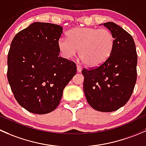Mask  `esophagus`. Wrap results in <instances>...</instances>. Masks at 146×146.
Listing matches in <instances>:
<instances>
[{"label": "esophagus", "instance_id": "1", "mask_svg": "<svg viewBox=\"0 0 146 146\" xmlns=\"http://www.w3.org/2000/svg\"><path fill=\"white\" fill-rule=\"evenodd\" d=\"M76 68H77V72H82V67H81V66L76 65Z\"/></svg>", "mask_w": 146, "mask_h": 146}]
</instances>
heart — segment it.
I'll return each instance as SVG.
<instances>
[{
	"label": "heart",
	"instance_id": "heart-1",
	"mask_svg": "<svg viewBox=\"0 0 146 146\" xmlns=\"http://www.w3.org/2000/svg\"><path fill=\"white\" fill-rule=\"evenodd\" d=\"M67 39L61 38L58 42L62 56L72 58L79 50V58L88 67H97L106 62L115 42L110 30L92 27L72 29L67 33Z\"/></svg>",
	"mask_w": 146,
	"mask_h": 146
}]
</instances>
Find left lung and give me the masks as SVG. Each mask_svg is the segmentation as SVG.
I'll return each mask as SVG.
<instances>
[{
    "label": "left lung",
    "instance_id": "1",
    "mask_svg": "<svg viewBox=\"0 0 146 146\" xmlns=\"http://www.w3.org/2000/svg\"><path fill=\"white\" fill-rule=\"evenodd\" d=\"M112 31L115 46L108 60L84 68V91L88 104L100 112H113L129 101L137 79V53L131 36L114 22L103 24Z\"/></svg>",
    "mask_w": 146,
    "mask_h": 146
}]
</instances>
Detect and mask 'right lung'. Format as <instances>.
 <instances>
[{"mask_svg": "<svg viewBox=\"0 0 146 146\" xmlns=\"http://www.w3.org/2000/svg\"><path fill=\"white\" fill-rule=\"evenodd\" d=\"M63 28L34 22L15 36L7 55V79L17 103L38 115L53 111L76 73L73 61L59 57Z\"/></svg>", "mask_w": 146, "mask_h": 146, "instance_id": "add662e5", "label": "right lung"}]
</instances>
